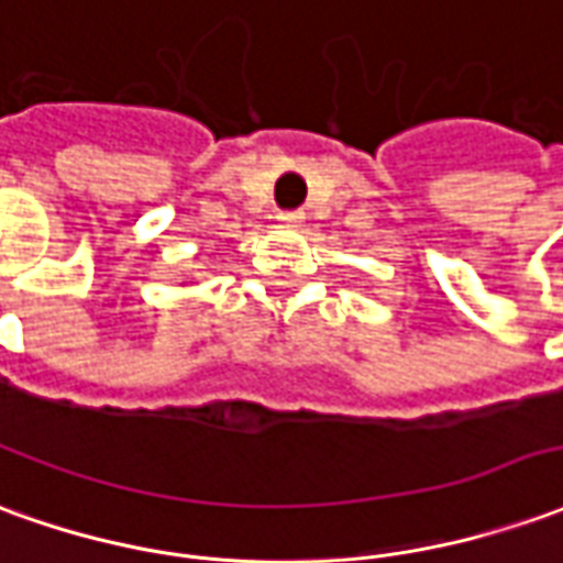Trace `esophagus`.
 Here are the masks:
<instances>
[{"label":"esophagus","instance_id":"34e87169","mask_svg":"<svg viewBox=\"0 0 563 563\" xmlns=\"http://www.w3.org/2000/svg\"><path fill=\"white\" fill-rule=\"evenodd\" d=\"M301 219H305V213H301V210H289V213L277 216V222H280L283 228H298L301 225Z\"/></svg>","mask_w":563,"mask_h":563}]
</instances>
